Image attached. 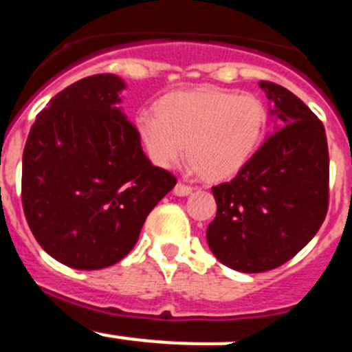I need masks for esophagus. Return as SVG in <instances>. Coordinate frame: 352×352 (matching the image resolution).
Listing matches in <instances>:
<instances>
[{
	"instance_id": "1",
	"label": "esophagus",
	"mask_w": 352,
	"mask_h": 352,
	"mask_svg": "<svg viewBox=\"0 0 352 352\" xmlns=\"http://www.w3.org/2000/svg\"><path fill=\"white\" fill-rule=\"evenodd\" d=\"M173 192H175V196H189V194L192 192V187L179 182L175 187H173Z\"/></svg>"
}]
</instances>
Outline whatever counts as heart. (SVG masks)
Instances as JSON below:
<instances>
[{"label":"heart","mask_w":352,"mask_h":352,"mask_svg":"<svg viewBox=\"0 0 352 352\" xmlns=\"http://www.w3.org/2000/svg\"><path fill=\"white\" fill-rule=\"evenodd\" d=\"M268 113L252 94L204 85L165 96L156 113L142 111L134 125L155 165L168 168L186 155L208 182L230 180L261 144Z\"/></svg>","instance_id":"obj_1"}]
</instances>
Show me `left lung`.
I'll return each instance as SVG.
<instances>
[{
    "mask_svg": "<svg viewBox=\"0 0 352 352\" xmlns=\"http://www.w3.org/2000/svg\"><path fill=\"white\" fill-rule=\"evenodd\" d=\"M278 118L274 134L230 180L211 187L217 217L208 225L211 252L232 270L261 274L294 258L329 210L325 127L296 94L259 82Z\"/></svg>",
    "mask_w": 352,
    "mask_h": 352,
    "instance_id": "1",
    "label": "left lung"
}]
</instances>
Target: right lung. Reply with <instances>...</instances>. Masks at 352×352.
I'll return each mask as SVG.
<instances>
[{"label": "right lung", "mask_w": 352, "mask_h": 352, "mask_svg": "<svg viewBox=\"0 0 352 352\" xmlns=\"http://www.w3.org/2000/svg\"><path fill=\"white\" fill-rule=\"evenodd\" d=\"M124 80L80 78L37 113L22 160V206L41 248L77 270L131 252L177 179L155 166L120 108Z\"/></svg>", "instance_id": "obj_1"}]
</instances>
